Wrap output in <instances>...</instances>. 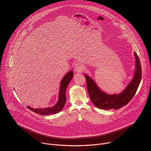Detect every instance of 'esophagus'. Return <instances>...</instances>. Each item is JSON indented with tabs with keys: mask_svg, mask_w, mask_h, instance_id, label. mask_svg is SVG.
I'll list each match as a JSON object with an SVG mask.
<instances>
[{
	"mask_svg": "<svg viewBox=\"0 0 151 151\" xmlns=\"http://www.w3.org/2000/svg\"><path fill=\"white\" fill-rule=\"evenodd\" d=\"M74 70L76 72H82L83 70V65L82 64V63H75L74 65Z\"/></svg>",
	"mask_w": 151,
	"mask_h": 151,
	"instance_id": "obj_1",
	"label": "esophagus"
}]
</instances>
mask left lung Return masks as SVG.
Returning a JSON list of instances; mask_svg holds the SVG:
<instances>
[{"mask_svg":"<svg viewBox=\"0 0 151 151\" xmlns=\"http://www.w3.org/2000/svg\"><path fill=\"white\" fill-rule=\"evenodd\" d=\"M136 59L135 72L132 80L119 94H108L102 91L95 81L88 75L84 74L88 93L93 103L100 109H118L127 104L134 96L142 79V68L139 58L134 52Z\"/></svg>","mask_w":151,"mask_h":151,"instance_id":"obj_1","label":"left lung"}]
</instances>
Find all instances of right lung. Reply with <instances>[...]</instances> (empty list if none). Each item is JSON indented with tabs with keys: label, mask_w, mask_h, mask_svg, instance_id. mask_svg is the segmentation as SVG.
<instances>
[{
	"label": "right lung",
	"mask_w": 151,
	"mask_h": 151,
	"mask_svg": "<svg viewBox=\"0 0 151 151\" xmlns=\"http://www.w3.org/2000/svg\"><path fill=\"white\" fill-rule=\"evenodd\" d=\"M73 76V73L72 70L69 71L67 73L63 78L62 79L60 85V90L58 93V100L57 103L52 107H48L45 108H32L30 106H27V108L30 111L35 112L36 114L42 115H48L52 114H55L60 112L63 107L65 105L66 97V91L68 88V86L72 80Z\"/></svg>",
	"instance_id": "add662e5"
}]
</instances>
